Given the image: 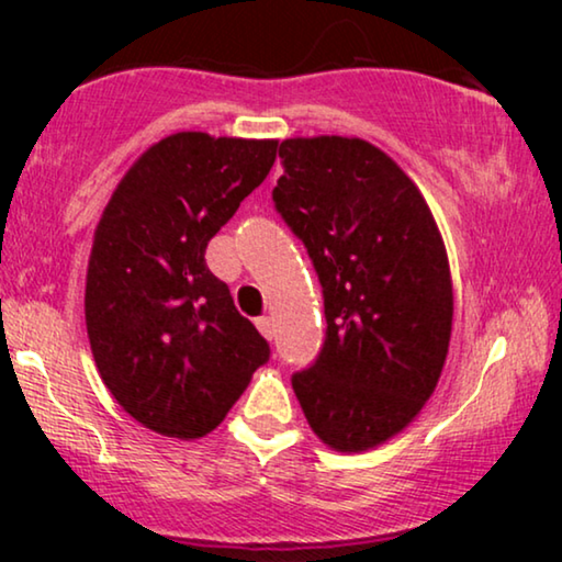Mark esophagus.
<instances>
[{
  "label": "esophagus",
  "instance_id": "34e87169",
  "mask_svg": "<svg viewBox=\"0 0 562 562\" xmlns=\"http://www.w3.org/2000/svg\"><path fill=\"white\" fill-rule=\"evenodd\" d=\"M256 327L260 329V335H263L266 340H273V322H271V317L256 319Z\"/></svg>",
  "mask_w": 562,
  "mask_h": 562
}]
</instances>
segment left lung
<instances>
[{
    "label": "left lung",
    "instance_id": "obj_1",
    "mask_svg": "<svg viewBox=\"0 0 562 562\" xmlns=\"http://www.w3.org/2000/svg\"><path fill=\"white\" fill-rule=\"evenodd\" d=\"M273 206L304 243L325 342L291 375L314 435L340 452L386 442L437 386L452 329L440 229L409 176L358 137H291Z\"/></svg>",
    "mask_w": 562,
    "mask_h": 562
}]
</instances>
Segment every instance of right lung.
I'll return each instance as SVG.
<instances>
[{
  "mask_svg": "<svg viewBox=\"0 0 562 562\" xmlns=\"http://www.w3.org/2000/svg\"><path fill=\"white\" fill-rule=\"evenodd\" d=\"M276 140L176 133L137 158L106 204L87 273L99 375L153 432L196 440L268 363L204 252L276 160Z\"/></svg>",
  "mask_w": 562,
  "mask_h": 562,
  "instance_id": "1",
  "label": "right lung"
}]
</instances>
